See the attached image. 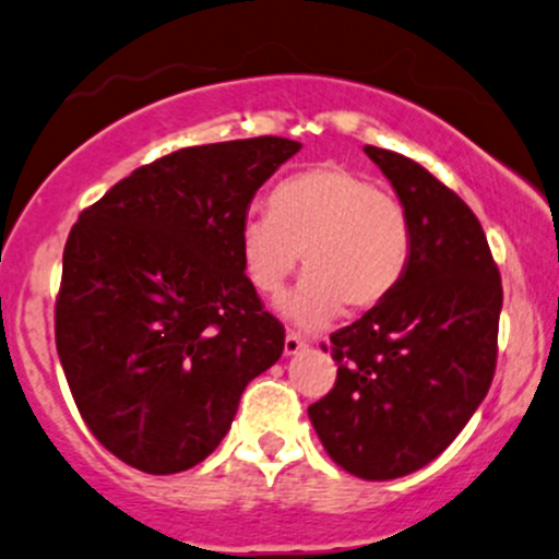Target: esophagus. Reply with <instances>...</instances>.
<instances>
[{"label":"esophagus","instance_id":"1","mask_svg":"<svg viewBox=\"0 0 559 559\" xmlns=\"http://www.w3.org/2000/svg\"><path fill=\"white\" fill-rule=\"evenodd\" d=\"M306 348V341L298 335V332H287L285 335V356H296L298 350Z\"/></svg>","mask_w":559,"mask_h":559}]
</instances>
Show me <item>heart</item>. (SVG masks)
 <instances>
[{
    "mask_svg": "<svg viewBox=\"0 0 559 559\" xmlns=\"http://www.w3.org/2000/svg\"><path fill=\"white\" fill-rule=\"evenodd\" d=\"M304 253V282L282 311L306 330L372 311L396 293L412 261V218L399 195L343 163L287 174L269 192V213L240 227V261L261 296H280Z\"/></svg>",
    "mask_w": 559,
    "mask_h": 559,
    "instance_id": "obj_1",
    "label": "heart"
}]
</instances>
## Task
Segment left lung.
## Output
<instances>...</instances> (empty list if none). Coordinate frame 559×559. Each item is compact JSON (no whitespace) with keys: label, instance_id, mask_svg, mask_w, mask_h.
I'll return each mask as SVG.
<instances>
[{"label":"left lung","instance_id":"1","mask_svg":"<svg viewBox=\"0 0 559 559\" xmlns=\"http://www.w3.org/2000/svg\"><path fill=\"white\" fill-rule=\"evenodd\" d=\"M364 153L409 211L412 261L385 304L330 335L337 378L309 419L335 465L391 480L436 460L486 399L501 277L465 200L404 155Z\"/></svg>","mask_w":559,"mask_h":559}]
</instances>
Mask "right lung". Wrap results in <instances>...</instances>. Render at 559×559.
Instances as JSON below:
<instances>
[{
    "mask_svg": "<svg viewBox=\"0 0 559 559\" xmlns=\"http://www.w3.org/2000/svg\"><path fill=\"white\" fill-rule=\"evenodd\" d=\"M300 142L198 144L81 211L62 253L55 343L92 436L150 475L195 467L285 348L240 261L259 187Z\"/></svg>",
    "mask_w": 559,
    "mask_h": 559,
    "instance_id": "add662e5",
    "label": "right lung"
}]
</instances>
